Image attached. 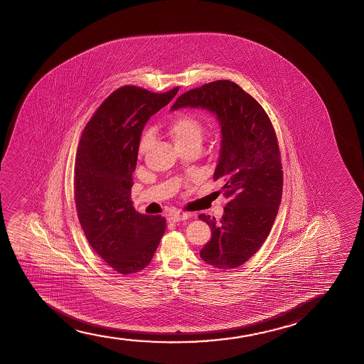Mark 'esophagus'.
Instances as JSON below:
<instances>
[{
    "label": "esophagus",
    "mask_w": 364,
    "mask_h": 364,
    "mask_svg": "<svg viewBox=\"0 0 364 364\" xmlns=\"http://www.w3.org/2000/svg\"><path fill=\"white\" fill-rule=\"evenodd\" d=\"M190 216L191 214L189 213H175V214L170 215L168 220H169V223H179V221L189 219Z\"/></svg>",
    "instance_id": "34e87169"
}]
</instances>
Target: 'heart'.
Returning <instances> with one entry per match:
<instances>
[{
	"label": "heart",
	"mask_w": 364,
	"mask_h": 364,
	"mask_svg": "<svg viewBox=\"0 0 364 364\" xmlns=\"http://www.w3.org/2000/svg\"><path fill=\"white\" fill-rule=\"evenodd\" d=\"M170 132L178 144H184L191 140L200 141L204 133V127L199 118L193 113H180L171 122ZM153 140H154L153 130H145L140 136L139 144H138L139 155L145 154L149 150L153 144Z\"/></svg>",
	"instance_id": "b5f03b06"
}]
</instances>
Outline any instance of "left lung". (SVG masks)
I'll use <instances>...</instances> for the list:
<instances>
[{
  "mask_svg": "<svg viewBox=\"0 0 364 364\" xmlns=\"http://www.w3.org/2000/svg\"><path fill=\"white\" fill-rule=\"evenodd\" d=\"M183 107L213 112L223 133L214 180L223 181L228 204L219 221L199 215L213 234L200 256L216 269L239 267L267 239L281 204L284 171L277 136L259 102L231 80L185 92L171 109Z\"/></svg>",
  "mask_w": 364,
  "mask_h": 364,
  "instance_id": "1",
  "label": "left lung"
}]
</instances>
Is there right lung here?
<instances>
[{
    "label": "right lung",
    "mask_w": 364,
    "mask_h": 364,
    "mask_svg": "<svg viewBox=\"0 0 364 364\" xmlns=\"http://www.w3.org/2000/svg\"><path fill=\"white\" fill-rule=\"evenodd\" d=\"M178 90L120 87L95 110L80 136L75 164L78 220L92 249L122 274L149 264L166 229L165 218L134 209L132 175L145 123Z\"/></svg>",
    "instance_id": "right-lung-1"
}]
</instances>
